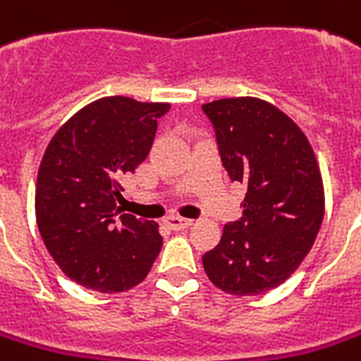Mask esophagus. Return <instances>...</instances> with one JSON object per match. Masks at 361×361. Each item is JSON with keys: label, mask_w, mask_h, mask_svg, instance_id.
Instances as JSON below:
<instances>
[{"label": "esophagus", "mask_w": 361, "mask_h": 361, "mask_svg": "<svg viewBox=\"0 0 361 361\" xmlns=\"http://www.w3.org/2000/svg\"><path fill=\"white\" fill-rule=\"evenodd\" d=\"M166 223L170 225L173 231H180V229H185V227H190L191 219H185V217H180V215H170L168 219H166Z\"/></svg>", "instance_id": "obj_1"}]
</instances>
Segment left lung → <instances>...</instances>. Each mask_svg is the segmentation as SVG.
<instances>
[{"label": "left lung", "instance_id": "obj_1", "mask_svg": "<svg viewBox=\"0 0 361 361\" xmlns=\"http://www.w3.org/2000/svg\"><path fill=\"white\" fill-rule=\"evenodd\" d=\"M201 109L223 168L247 183L243 217L223 227L203 269L225 293L263 294L284 283L314 245L324 217L318 161L302 130L264 100L221 98Z\"/></svg>", "mask_w": 361, "mask_h": 361}]
</instances>
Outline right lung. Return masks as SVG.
I'll return each mask as SVG.
<instances>
[{
  "instance_id": "add662e5",
  "label": "right lung",
  "mask_w": 361,
  "mask_h": 361,
  "mask_svg": "<svg viewBox=\"0 0 361 361\" xmlns=\"http://www.w3.org/2000/svg\"><path fill=\"white\" fill-rule=\"evenodd\" d=\"M164 102L106 97L68 118L39 166L37 227L71 281L124 293L149 273L161 249L158 223L122 213V183L148 158Z\"/></svg>"
}]
</instances>
